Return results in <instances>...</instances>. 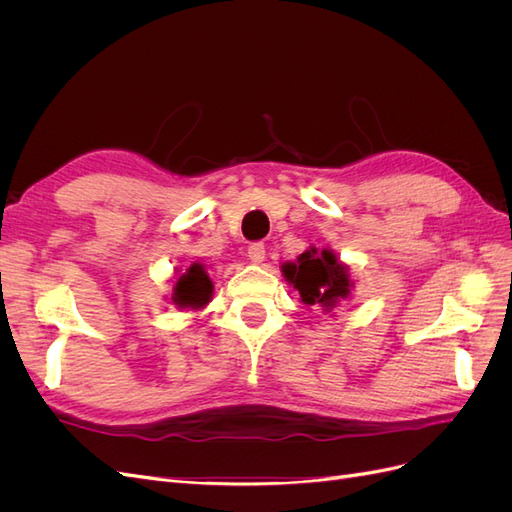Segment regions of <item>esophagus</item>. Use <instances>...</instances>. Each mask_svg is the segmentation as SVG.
Returning <instances> with one entry per match:
<instances>
[{
	"label": "esophagus",
	"instance_id": "obj_1",
	"mask_svg": "<svg viewBox=\"0 0 512 512\" xmlns=\"http://www.w3.org/2000/svg\"><path fill=\"white\" fill-rule=\"evenodd\" d=\"M247 256H250V260L254 262V265H260V262L265 260V256H267L265 245H262V243L250 245V247H247Z\"/></svg>",
	"mask_w": 512,
	"mask_h": 512
}]
</instances>
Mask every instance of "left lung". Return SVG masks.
<instances>
[{
  "label": "left lung",
  "mask_w": 512,
  "mask_h": 512,
  "mask_svg": "<svg viewBox=\"0 0 512 512\" xmlns=\"http://www.w3.org/2000/svg\"><path fill=\"white\" fill-rule=\"evenodd\" d=\"M282 273L299 290L301 301L309 307H322L324 312L350 297L352 280L348 267L331 250L309 247L297 262H284Z\"/></svg>",
  "instance_id": "obj_1"
}]
</instances>
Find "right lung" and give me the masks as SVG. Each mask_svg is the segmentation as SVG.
Returning <instances> with one entry per match:
<instances>
[{
	"label": "right lung",
	"instance_id": "1",
	"mask_svg": "<svg viewBox=\"0 0 512 512\" xmlns=\"http://www.w3.org/2000/svg\"><path fill=\"white\" fill-rule=\"evenodd\" d=\"M211 294H213V282L209 280L205 265L194 262L190 269H185V273L179 275V280L173 288V297L170 299H173L177 307L200 309L211 301Z\"/></svg>",
	"mask_w": 512,
	"mask_h": 512
}]
</instances>
